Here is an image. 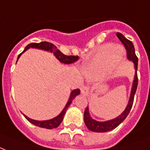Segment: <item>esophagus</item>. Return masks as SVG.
Instances as JSON below:
<instances>
[{
	"label": "esophagus",
	"mask_w": 150,
	"mask_h": 150,
	"mask_svg": "<svg viewBox=\"0 0 150 150\" xmlns=\"http://www.w3.org/2000/svg\"><path fill=\"white\" fill-rule=\"evenodd\" d=\"M81 91L83 95L87 96L88 94V88L86 85H82L81 87Z\"/></svg>",
	"instance_id": "obj_1"
}]
</instances>
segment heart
<instances>
[{"instance_id":"heart-1","label":"heart","mask_w":150,"mask_h":150,"mask_svg":"<svg viewBox=\"0 0 150 150\" xmlns=\"http://www.w3.org/2000/svg\"><path fill=\"white\" fill-rule=\"evenodd\" d=\"M122 58L120 50L117 45L107 44L98 49L91 62L85 67L84 73L89 77H99L112 66Z\"/></svg>"}]
</instances>
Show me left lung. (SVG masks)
<instances>
[{"label":"left lung","mask_w":150,"mask_h":150,"mask_svg":"<svg viewBox=\"0 0 150 150\" xmlns=\"http://www.w3.org/2000/svg\"><path fill=\"white\" fill-rule=\"evenodd\" d=\"M117 38H119V40L122 42V44L125 45V48L127 50V59L132 61L134 64V69H135V75H134V79L133 81V84H132V92H131V96H130L129 102L127 104V107L125 110L122 112V114H120L119 117L115 118L111 120H108L105 122H98L96 121L94 119H92L89 114V111H88V107L87 106L83 113V120H84V123H85L86 126L88 129L94 132H110L111 130H113L114 128L119 126L121 123L125 120V119L127 117V115L129 114L131 109L133 105V102H134V97L135 95L137 90V86H138V75H137V69H138V57L135 54L134 52V45L132 44L131 40H127V38H125V36L123 35L122 33H117Z\"/></svg>","instance_id":"obj_1"}]
</instances>
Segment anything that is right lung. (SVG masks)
Here are the masks:
<instances>
[{"instance_id": "1", "label": "right lung", "mask_w": 150, "mask_h": 150, "mask_svg": "<svg viewBox=\"0 0 150 150\" xmlns=\"http://www.w3.org/2000/svg\"><path fill=\"white\" fill-rule=\"evenodd\" d=\"M30 47H35V48H39V49H43L45 50V51H49V52H52L53 54H54V56L56 57L57 59H59V61L62 63H65V64H70V63H73V62H76V60L79 59V57L77 55H67V54H62V52H60L59 49H57V47L55 45H54L52 43L47 42V41H43V42L40 43H31V44H29V45L25 47V48L24 49L22 53L18 54V59L20 57V55L23 54V52L26 51L28 48ZM18 60V59H17ZM80 94V89H74V91L71 92V95H70V97H69V100L67 102V105L65 106V108L63 109L61 113L57 116L56 117H54L53 119L48 120H42V121H39V120H32L30 118L27 117L25 115H24V117L26 118L28 121H30L31 124L36 125V126H38L40 127H43V128H47V129H52V128H55V127H59V125L62 123V120H63V117H64V115L67 112V110L69 108V105L71 104L72 101L74 100V98L76 97L77 95Z\"/></svg>"}]
</instances>
